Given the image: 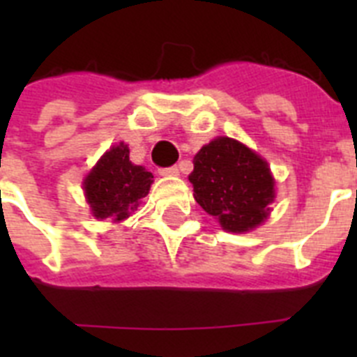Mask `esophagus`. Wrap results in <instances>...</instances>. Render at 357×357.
<instances>
[{
	"instance_id": "1",
	"label": "esophagus",
	"mask_w": 357,
	"mask_h": 357,
	"mask_svg": "<svg viewBox=\"0 0 357 357\" xmlns=\"http://www.w3.org/2000/svg\"><path fill=\"white\" fill-rule=\"evenodd\" d=\"M159 173L162 176H175V175H178V168H176V166H169V168H160Z\"/></svg>"
}]
</instances>
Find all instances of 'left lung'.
Segmentation results:
<instances>
[{
	"label": "left lung",
	"instance_id": "1",
	"mask_svg": "<svg viewBox=\"0 0 357 357\" xmlns=\"http://www.w3.org/2000/svg\"><path fill=\"white\" fill-rule=\"evenodd\" d=\"M189 175L195 200L230 232L259 225L273 202V178L266 160L229 137L202 146Z\"/></svg>",
	"mask_w": 357,
	"mask_h": 357
}]
</instances>
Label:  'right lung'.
I'll return each mask as SVG.
<instances>
[{
  "instance_id": "add662e5",
  "label": "right lung",
  "mask_w": 357,
  "mask_h": 357,
  "mask_svg": "<svg viewBox=\"0 0 357 357\" xmlns=\"http://www.w3.org/2000/svg\"><path fill=\"white\" fill-rule=\"evenodd\" d=\"M127 144L110 148L84 182L93 214L100 220L112 216L125 220L139 207L150 191L151 175L143 166L130 162Z\"/></svg>"
}]
</instances>
